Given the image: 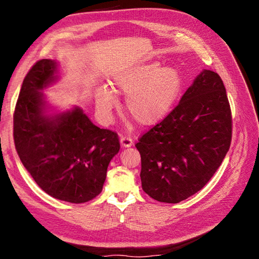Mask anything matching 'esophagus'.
<instances>
[{"label": "esophagus", "mask_w": 259, "mask_h": 259, "mask_svg": "<svg viewBox=\"0 0 259 259\" xmlns=\"http://www.w3.org/2000/svg\"><path fill=\"white\" fill-rule=\"evenodd\" d=\"M120 142H121L122 147H130V146H133V144H134L133 138L126 137V136H122V137L120 138Z\"/></svg>", "instance_id": "1"}]
</instances>
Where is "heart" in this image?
<instances>
[{"instance_id":"1","label":"heart","mask_w":259,"mask_h":259,"mask_svg":"<svg viewBox=\"0 0 259 259\" xmlns=\"http://www.w3.org/2000/svg\"><path fill=\"white\" fill-rule=\"evenodd\" d=\"M115 91L126 96L129 115L143 126H153L168 115L182 90V77L176 68L163 67L157 61L122 69L113 78ZM97 105L103 113L115 107V96L107 88L97 93Z\"/></svg>"}]
</instances>
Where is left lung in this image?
I'll return each mask as SVG.
<instances>
[{
  "label": "left lung",
  "mask_w": 259,
  "mask_h": 259,
  "mask_svg": "<svg viewBox=\"0 0 259 259\" xmlns=\"http://www.w3.org/2000/svg\"><path fill=\"white\" fill-rule=\"evenodd\" d=\"M232 140L226 90L216 72H201L181 102L136 144L140 179L152 199L178 203L199 192L222 164Z\"/></svg>",
  "instance_id": "1"
}]
</instances>
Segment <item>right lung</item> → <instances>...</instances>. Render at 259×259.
<instances>
[{
	"mask_svg": "<svg viewBox=\"0 0 259 259\" xmlns=\"http://www.w3.org/2000/svg\"><path fill=\"white\" fill-rule=\"evenodd\" d=\"M58 63L41 59L21 85L14 114V140L20 161L47 194L83 203L103 190L107 166L120 151L117 134L100 129L80 107L48 114L41 91L58 80Z\"/></svg>",
	"mask_w": 259,
	"mask_h": 259,
	"instance_id": "1",
	"label": "right lung"
}]
</instances>
